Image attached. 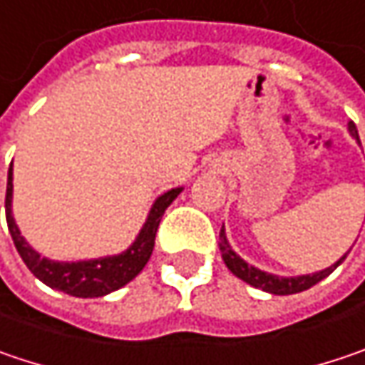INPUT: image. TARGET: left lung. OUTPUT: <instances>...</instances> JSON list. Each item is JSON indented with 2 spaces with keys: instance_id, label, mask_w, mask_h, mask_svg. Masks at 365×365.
I'll use <instances>...</instances> for the list:
<instances>
[{
  "instance_id": "left-lung-1",
  "label": "left lung",
  "mask_w": 365,
  "mask_h": 365,
  "mask_svg": "<svg viewBox=\"0 0 365 365\" xmlns=\"http://www.w3.org/2000/svg\"><path fill=\"white\" fill-rule=\"evenodd\" d=\"M347 128H349V135L359 143V135H357L355 124L349 122ZM218 247H220L222 259H224L226 268L235 274L237 278H241L243 282H247V284L255 287V289H262V291H266V293H272V295H295V293H301V291H307L309 287H314V284H318L320 280H324L328 274L334 272L336 266H341L343 259H345L347 253H349V251H347V253H345L343 257H339L332 266H328V268L320 270V272L299 274V276H278V274L264 272V270L251 266V264H247L239 253H235V249L230 247V243H228V239H226L224 226H222L220 230V243H218Z\"/></svg>"
}]
</instances>
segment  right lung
I'll return each mask as SVG.
<instances>
[{
    "label": "right lung",
    "instance_id": "right-lung-1",
    "mask_svg": "<svg viewBox=\"0 0 365 365\" xmlns=\"http://www.w3.org/2000/svg\"><path fill=\"white\" fill-rule=\"evenodd\" d=\"M12 180L14 172L10 166L8 189H6V220H8L14 245L18 249L22 262L43 284H47L56 291L68 293L72 297H83V299L110 295L112 291H118L124 284H128L143 270L145 264L151 257V251L155 245V232H158V226H160L166 207L182 193V187H176V189H170L164 195L158 197L147 214V220L141 226L139 235L122 253L95 257V259H78V262H56V259L43 257L39 251L31 247L26 243V239L20 235V228L12 216Z\"/></svg>",
    "mask_w": 365,
    "mask_h": 365
}]
</instances>
